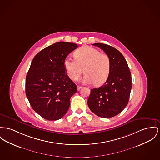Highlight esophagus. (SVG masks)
I'll return each instance as SVG.
<instances>
[{
	"instance_id": "34e87169",
	"label": "esophagus",
	"mask_w": 160,
	"mask_h": 160,
	"mask_svg": "<svg viewBox=\"0 0 160 160\" xmlns=\"http://www.w3.org/2000/svg\"><path fill=\"white\" fill-rule=\"evenodd\" d=\"M81 88H82V87H81V86H77V90H78V91H79V90H80Z\"/></svg>"
}]
</instances>
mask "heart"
Listing matches in <instances>:
<instances>
[{"mask_svg": "<svg viewBox=\"0 0 160 160\" xmlns=\"http://www.w3.org/2000/svg\"><path fill=\"white\" fill-rule=\"evenodd\" d=\"M75 59L67 57L64 61V67L69 78L78 80L84 72V82L101 85L106 81L110 71V60L108 56L95 48L85 46L74 53Z\"/></svg>", "mask_w": 160, "mask_h": 160, "instance_id": "heart-1", "label": "heart"}]
</instances>
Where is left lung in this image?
Masks as SVG:
<instances>
[{
  "label": "left lung",
  "instance_id": "left-lung-1",
  "mask_svg": "<svg viewBox=\"0 0 160 160\" xmlns=\"http://www.w3.org/2000/svg\"><path fill=\"white\" fill-rule=\"evenodd\" d=\"M102 49L110 60V71L104 84L91 89L87 104L98 117L108 118L121 113L128 105L132 88V77L128 63L117 49L108 45L93 44Z\"/></svg>",
  "mask_w": 160,
  "mask_h": 160
}]
</instances>
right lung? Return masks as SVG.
Returning <instances> with one entry per match:
<instances>
[{
    "label": "right lung",
    "instance_id": "obj_1",
    "mask_svg": "<svg viewBox=\"0 0 160 160\" xmlns=\"http://www.w3.org/2000/svg\"><path fill=\"white\" fill-rule=\"evenodd\" d=\"M74 43H54L37 54L26 76L25 93L32 109L47 120L55 121L67 112L77 86L70 79L64 61L76 48Z\"/></svg>",
    "mask_w": 160,
    "mask_h": 160
}]
</instances>
